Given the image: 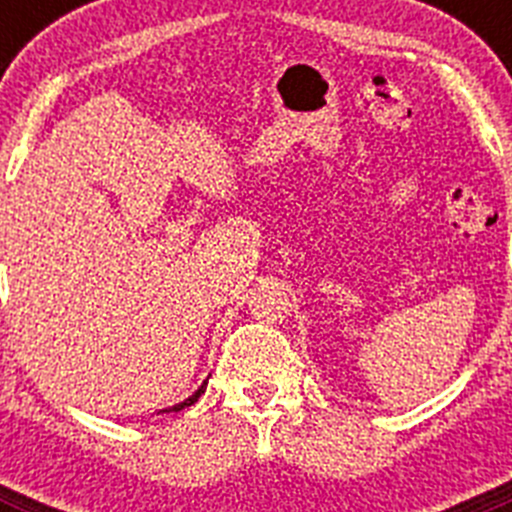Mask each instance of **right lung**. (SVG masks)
<instances>
[{"instance_id": "1", "label": "right lung", "mask_w": 512, "mask_h": 512, "mask_svg": "<svg viewBox=\"0 0 512 512\" xmlns=\"http://www.w3.org/2000/svg\"><path fill=\"white\" fill-rule=\"evenodd\" d=\"M205 387H207V382H202V387L197 392H194L192 397H187V400L184 402H179V405H174V408H166V410H161V413H179V410H184V408H189V405H194V402L200 400V395H205Z\"/></svg>"}]
</instances>
